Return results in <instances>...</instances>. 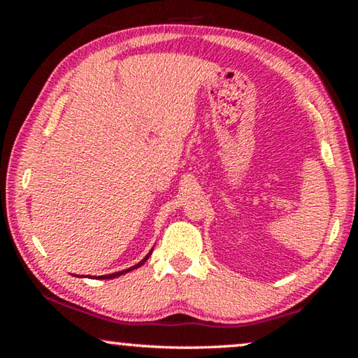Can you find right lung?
Returning <instances> with one entry per match:
<instances>
[{"label": "right lung", "mask_w": 358, "mask_h": 358, "mask_svg": "<svg viewBox=\"0 0 358 358\" xmlns=\"http://www.w3.org/2000/svg\"><path fill=\"white\" fill-rule=\"evenodd\" d=\"M151 252H153V251H150V252L147 254V256H145V257L141 260V262L136 264L134 266H129V268H126V270H123V271H115V273H110V275H102V276H98V280H113V278H118V276H121V275L128 273V271H132V270L138 268V266H141V265H143L145 262H147L148 257L151 256ZM74 276H76V275H74Z\"/></svg>", "instance_id": "add662e5"}]
</instances>
